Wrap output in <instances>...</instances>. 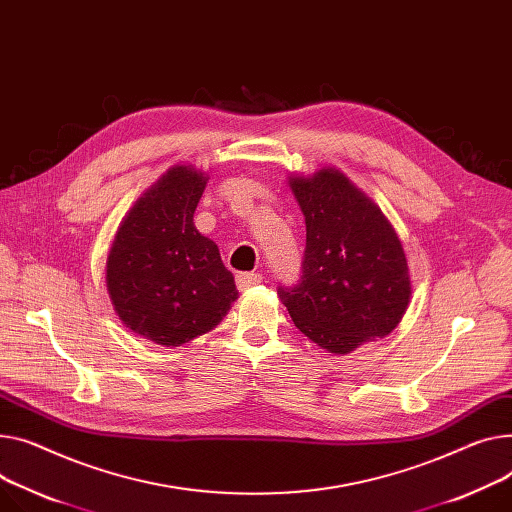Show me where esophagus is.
I'll return each instance as SVG.
<instances>
[{"label":"esophagus","instance_id":"1","mask_svg":"<svg viewBox=\"0 0 512 512\" xmlns=\"http://www.w3.org/2000/svg\"><path fill=\"white\" fill-rule=\"evenodd\" d=\"M261 282H263V278L259 274H253V271H241V274H236V286L241 292L249 290Z\"/></svg>","mask_w":512,"mask_h":512}]
</instances>
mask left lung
Instances as JSON below:
<instances>
[{"mask_svg": "<svg viewBox=\"0 0 512 512\" xmlns=\"http://www.w3.org/2000/svg\"><path fill=\"white\" fill-rule=\"evenodd\" d=\"M306 249L296 286L278 288L294 325L323 350L350 354L389 335L412 296L410 267L381 208L344 173L292 177Z\"/></svg>", "mask_w": 512, "mask_h": 512, "instance_id": "left-lung-1", "label": "left lung"}]
</instances>
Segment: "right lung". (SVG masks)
Returning <instances> with one entry per match:
<instances>
[{
	"label": "right lung",
	"mask_w": 512,
	"mask_h": 512,
	"mask_svg": "<svg viewBox=\"0 0 512 512\" xmlns=\"http://www.w3.org/2000/svg\"><path fill=\"white\" fill-rule=\"evenodd\" d=\"M208 177L177 164L123 218L107 257V290L133 333L181 346L214 329L238 298L218 245L193 214Z\"/></svg>",
	"instance_id": "add662e5"
}]
</instances>
